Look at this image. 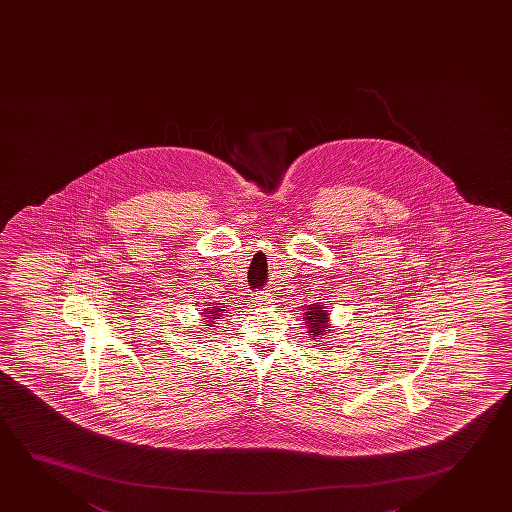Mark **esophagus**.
I'll list each match as a JSON object with an SVG mask.
<instances>
[{
	"label": "esophagus",
	"mask_w": 512,
	"mask_h": 512,
	"mask_svg": "<svg viewBox=\"0 0 512 512\" xmlns=\"http://www.w3.org/2000/svg\"><path fill=\"white\" fill-rule=\"evenodd\" d=\"M255 303L259 304H269L271 303V294H269V290H259V292H255Z\"/></svg>",
	"instance_id": "obj_1"
}]
</instances>
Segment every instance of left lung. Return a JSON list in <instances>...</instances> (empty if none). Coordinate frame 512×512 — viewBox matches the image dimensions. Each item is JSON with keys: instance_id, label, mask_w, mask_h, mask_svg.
Wrapping results in <instances>:
<instances>
[{"instance_id": "obj_1", "label": "left lung", "mask_w": 512, "mask_h": 512, "mask_svg": "<svg viewBox=\"0 0 512 512\" xmlns=\"http://www.w3.org/2000/svg\"><path fill=\"white\" fill-rule=\"evenodd\" d=\"M306 313V324H308V333H313V336H319V334L326 333L327 329V313L326 310H322L320 306L313 304L312 308H308Z\"/></svg>"}]
</instances>
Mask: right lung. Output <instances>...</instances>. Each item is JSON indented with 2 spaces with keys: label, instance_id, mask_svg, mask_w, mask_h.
<instances>
[{
  "label": "right lung",
  "instance_id": "add662e5",
  "mask_svg": "<svg viewBox=\"0 0 512 512\" xmlns=\"http://www.w3.org/2000/svg\"><path fill=\"white\" fill-rule=\"evenodd\" d=\"M209 308H213V310H209V312H208V310H206V312H204V313H208V315H206V317H208V319L213 320V319H216V317H220V313H218V312H222V310H218V308H216V306H211V304H209ZM215 309L217 310L216 313L214 312ZM211 320H209V322H211ZM209 327H213V326H211V324H209Z\"/></svg>",
  "mask_w": 512,
  "mask_h": 512
}]
</instances>
